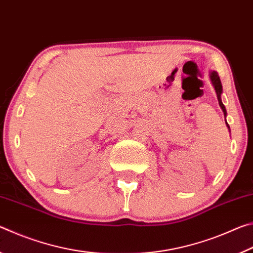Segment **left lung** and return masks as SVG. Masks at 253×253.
<instances>
[{
  "instance_id": "left-lung-1",
  "label": "left lung",
  "mask_w": 253,
  "mask_h": 253,
  "mask_svg": "<svg viewBox=\"0 0 253 253\" xmlns=\"http://www.w3.org/2000/svg\"><path fill=\"white\" fill-rule=\"evenodd\" d=\"M209 76H210V79H211V83H212L213 87H214V90H215V92H216L217 101H219V105L221 107V109H222V111H223L224 118H226V109H225L223 102H222V99H221V95H222V91H223V89H222V84H221L220 77H219V75H217V72L214 71V70L210 71ZM226 126H228V129L230 130V126L228 125V123H226Z\"/></svg>"
}]
</instances>
